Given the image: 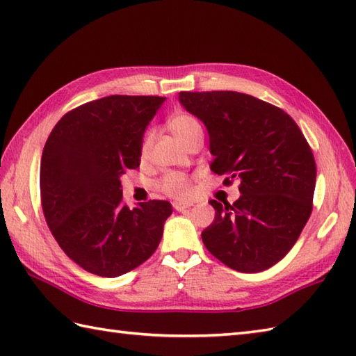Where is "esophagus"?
<instances>
[{"instance_id":"esophagus-1","label":"esophagus","mask_w":356,"mask_h":356,"mask_svg":"<svg viewBox=\"0 0 356 356\" xmlns=\"http://www.w3.org/2000/svg\"><path fill=\"white\" fill-rule=\"evenodd\" d=\"M172 208L180 213V211H186L188 208H190V205H185V203H182V202H174Z\"/></svg>"}]
</instances>
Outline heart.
Wrapping results in <instances>:
<instances>
[{"label":"heart","instance_id":"1","mask_svg":"<svg viewBox=\"0 0 356 356\" xmlns=\"http://www.w3.org/2000/svg\"><path fill=\"white\" fill-rule=\"evenodd\" d=\"M170 130L174 133V136L184 143L190 142L193 138L199 134H203L202 125L197 119L194 116L188 115V113H179V115H174L168 120ZM153 130H148L143 134L139 147V156L142 161H145L149 154L151 143H153ZM157 188L163 194L170 195V197L179 199V200H188L193 195V182L190 176H186L184 172H166L165 176L159 180Z\"/></svg>","mask_w":356,"mask_h":356}]
</instances>
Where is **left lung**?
I'll return each mask as SVG.
<instances>
[{"label":"left lung","mask_w":356,"mask_h":356,"mask_svg":"<svg viewBox=\"0 0 356 356\" xmlns=\"http://www.w3.org/2000/svg\"><path fill=\"white\" fill-rule=\"evenodd\" d=\"M179 101L207 127L211 170L225 176L223 185L240 182L232 205L209 202L216 218L203 243L231 269H269L312 213L316 166L305 134L284 110L245 93L180 92Z\"/></svg>","instance_id":"obj_1"}]
</instances>
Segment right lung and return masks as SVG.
Masks as SVG:
<instances>
[{
  "label": "right lung",
  "instance_id": "1",
  "mask_svg": "<svg viewBox=\"0 0 356 356\" xmlns=\"http://www.w3.org/2000/svg\"><path fill=\"white\" fill-rule=\"evenodd\" d=\"M161 96L113 95L82 104L59 119L44 145L40 168L42 213L69 259L90 274L119 277L154 254L166 200L130 209L120 176L140 163L143 131Z\"/></svg>",
  "mask_w": 356,
  "mask_h": 356
}]
</instances>
